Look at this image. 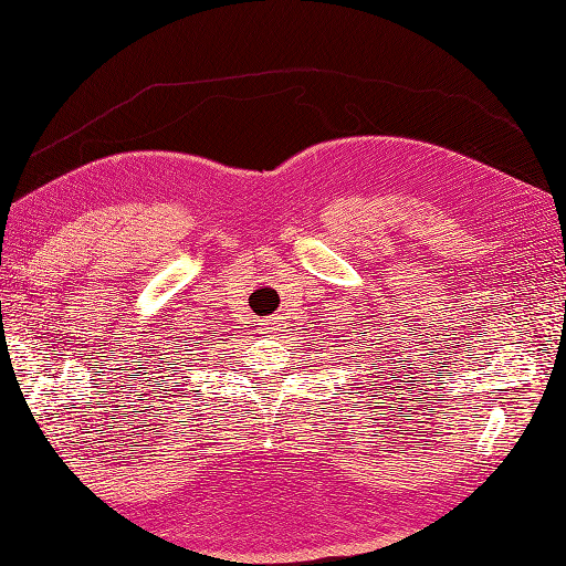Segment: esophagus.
Here are the masks:
<instances>
[{
    "label": "esophagus",
    "mask_w": 566,
    "mask_h": 566,
    "mask_svg": "<svg viewBox=\"0 0 566 566\" xmlns=\"http://www.w3.org/2000/svg\"><path fill=\"white\" fill-rule=\"evenodd\" d=\"M281 322H283V317H271V319L266 322V329H269V332H281V327H283Z\"/></svg>",
    "instance_id": "1"
}]
</instances>
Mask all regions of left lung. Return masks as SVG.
Masks as SVG:
<instances>
[{"mask_svg":"<svg viewBox=\"0 0 566 566\" xmlns=\"http://www.w3.org/2000/svg\"><path fill=\"white\" fill-rule=\"evenodd\" d=\"M361 327L366 329V322H361ZM364 329H359V334H361V337H366V332H364Z\"/></svg>","mask_w":566,"mask_h":566,"instance_id":"left-lung-1","label":"left lung"}]
</instances>
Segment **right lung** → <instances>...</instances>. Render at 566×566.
Masks as SVG:
<instances>
[{"instance_id":"obj_1","label":"right lung","mask_w":566,"mask_h":566,"mask_svg":"<svg viewBox=\"0 0 566 566\" xmlns=\"http://www.w3.org/2000/svg\"><path fill=\"white\" fill-rule=\"evenodd\" d=\"M182 334H188V337H172V342H182V344H178V347L172 344V349L186 347L182 352H190L182 356H202V354H207V349L212 352L214 344H219V329H212L210 325H205V322H200V327H190V332H182ZM176 354H180V352H176ZM176 361H180V359H176ZM192 361H198V359H192Z\"/></svg>"}]
</instances>
